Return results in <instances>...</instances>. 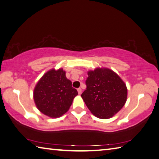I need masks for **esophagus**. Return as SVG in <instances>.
I'll use <instances>...</instances> for the list:
<instances>
[{"label": "esophagus", "mask_w": 159, "mask_h": 159, "mask_svg": "<svg viewBox=\"0 0 159 159\" xmlns=\"http://www.w3.org/2000/svg\"><path fill=\"white\" fill-rule=\"evenodd\" d=\"M77 90H78V93H79V94H80L82 93V89H81V88H78Z\"/></svg>", "instance_id": "1"}]
</instances>
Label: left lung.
<instances>
[{
    "instance_id": "8db88e82",
    "label": "left lung",
    "mask_w": 159,
    "mask_h": 159,
    "mask_svg": "<svg viewBox=\"0 0 159 159\" xmlns=\"http://www.w3.org/2000/svg\"><path fill=\"white\" fill-rule=\"evenodd\" d=\"M86 89L81 97L89 111L101 119H108L120 111L127 98V88L120 76L109 69L88 72Z\"/></svg>"
}]
</instances>
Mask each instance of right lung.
Masks as SVG:
<instances>
[{"instance_id": "obj_1", "label": "right lung", "mask_w": 159, "mask_h": 159, "mask_svg": "<svg viewBox=\"0 0 159 159\" xmlns=\"http://www.w3.org/2000/svg\"><path fill=\"white\" fill-rule=\"evenodd\" d=\"M34 101L40 112L51 117H58L67 112L78 92L62 69L47 72L34 89Z\"/></svg>"}]
</instances>
